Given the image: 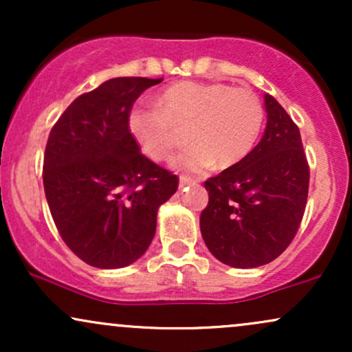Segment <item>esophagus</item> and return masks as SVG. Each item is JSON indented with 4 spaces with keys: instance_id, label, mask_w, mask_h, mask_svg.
<instances>
[{
    "instance_id": "1",
    "label": "esophagus",
    "mask_w": 352,
    "mask_h": 352,
    "mask_svg": "<svg viewBox=\"0 0 352 352\" xmlns=\"http://www.w3.org/2000/svg\"><path fill=\"white\" fill-rule=\"evenodd\" d=\"M197 182L193 180V179H190V177H184L182 175L180 177V182H179V185H180V188H184V187H187V185H195Z\"/></svg>"
}]
</instances>
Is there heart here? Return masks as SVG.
<instances>
[{"mask_svg": "<svg viewBox=\"0 0 352 352\" xmlns=\"http://www.w3.org/2000/svg\"><path fill=\"white\" fill-rule=\"evenodd\" d=\"M265 122V107L252 89L225 82L182 80L164 89L157 104H135L129 132L148 159L165 160L179 144L175 127H188L192 144L173 159L180 170L210 165L230 168L253 151Z\"/></svg>", "mask_w": 352, "mask_h": 352, "instance_id": "obj_1", "label": "heart"}]
</instances>
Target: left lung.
Returning <instances> with one entry per match:
<instances>
[{"label": "left lung", "mask_w": 352, "mask_h": 352, "mask_svg": "<svg viewBox=\"0 0 352 352\" xmlns=\"http://www.w3.org/2000/svg\"><path fill=\"white\" fill-rule=\"evenodd\" d=\"M265 107L268 122L260 144L205 182L201 236L213 256L233 268H256L280 256L308 200L309 165L300 129L273 96H265Z\"/></svg>", "instance_id": "obj_1"}]
</instances>
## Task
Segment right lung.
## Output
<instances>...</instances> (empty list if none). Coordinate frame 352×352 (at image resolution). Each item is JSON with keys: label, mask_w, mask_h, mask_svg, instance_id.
<instances>
[{"label": "right lung", "mask_w": 352, "mask_h": 352, "mask_svg": "<svg viewBox=\"0 0 352 352\" xmlns=\"http://www.w3.org/2000/svg\"><path fill=\"white\" fill-rule=\"evenodd\" d=\"M162 79L116 78L80 94L47 137L43 184L64 243L96 268L134 263L151 245L157 210L179 177L140 152L127 117L145 89Z\"/></svg>", "instance_id": "right-lung-1"}]
</instances>
